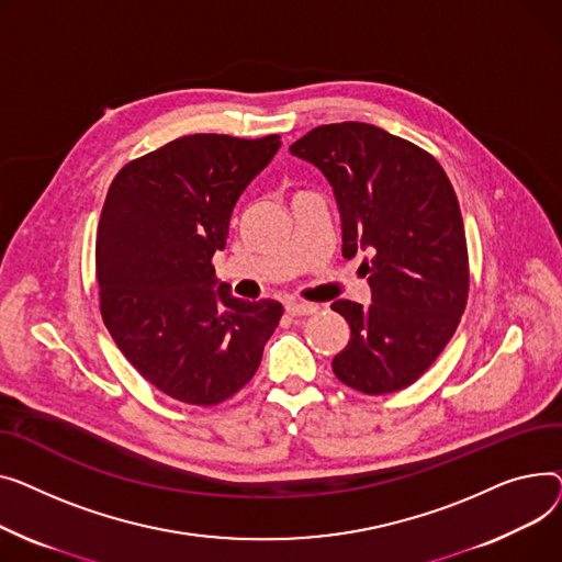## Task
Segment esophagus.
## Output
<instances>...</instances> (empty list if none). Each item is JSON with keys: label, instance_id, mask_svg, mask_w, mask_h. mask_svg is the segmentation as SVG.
I'll return each mask as SVG.
<instances>
[{"label": "esophagus", "instance_id": "34e87169", "mask_svg": "<svg viewBox=\"0 0 562 562\" xmlns=\"http://www.w3.org/2000/svg\"><path fill=\"white\" fill-rule=\"evenodd\" d=\"M317 311V304H308V302H288L285 304V313L292 317H300V315H311Z\"/></svg>", "mask_w": 562, "mask_h": 562}]
</instances>
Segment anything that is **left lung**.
Wrapping results in <instances>:
<instances>
[{
	"label": "left lung",
	"instance_id": "1",
	"mask_svg": "<svg viewBox=\"0 0 562 562\" xmlns=\"http://www.w3.org/2000/svg\"><path fill=\"white\" fill-rule=\"evenodd\" d=\"M331 183L342 256L368 251L370 304H331L349 328L334 374L366 394L417 381L451 340L468 304V245L456 192L440 162L366 122L317 126L290 145Z\"/></svg>",
	"mask_w": 562,
	"mask_h": 562
}]
</instances>
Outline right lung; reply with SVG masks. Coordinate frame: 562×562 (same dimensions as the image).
<instances>
[{
  "instance_id": "right-lung-1",
  "label": "right lung",
  "mask_w": 562,
  "mask_h": 562,
  "mask_svg": "<svg viewBox=\"0 0 562 562\" xmlns=\"http://www.w3.org/2000/svg\"><path fill=\"white\" fill-rule=\"evenodd\" d=\"M279 147V136H183L124 165L109 188L94 251L102 317L131 366L177 402L234 397L283 315L274 300H238L211 266Z\"/></svg>"
}]
</instances>
